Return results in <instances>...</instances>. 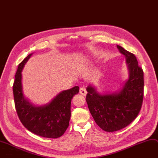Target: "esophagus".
<instances>
[{"label": "esophagus", "mask_w": 158, "mask_h": 158, "mask_svg": "<svg viewBox=\"0 0 158 158\" xmlns=\"http://www.w3.org/2000/svg\"><path fill=\"white\" fill-rule=\"evenodd\" d=\"M79 93L82 94V95H83V96H86V94H87L86 89H85V88H84V87L80 88Z\"/></svg>", "instance_id": "obj_1"}]
</instances>
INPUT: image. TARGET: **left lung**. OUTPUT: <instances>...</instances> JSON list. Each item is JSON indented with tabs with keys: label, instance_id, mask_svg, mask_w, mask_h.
<instances>
[{
	"label": "left lung",
	"instance_id": "obj_1",
	"mask_svg": "<svg viewBox=\"0 0 158 158\" xmlns=\"http://www.w3.org/2000/svg\"><path fill=\"white\" fill-rule=\"evenodd\" d=\"M127 60L130 76L123 89L117 93L98 94L88 86L86 102L92 116L102 130L112 132L127 127L137 116L143 99V72L136 56L117 46Z\"/></svg>",
	"mask_w": 158,
	"mask_h": 158
}]
</instances>
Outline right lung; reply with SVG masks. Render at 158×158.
Listing matches in <instances>:
<instances>
[{"label":"right lung","mask_w":158,"mask_h":158,"mask_svg":"<svg viewBox=\"0 0 158 158\" xmlns=\"http://www.w3.org/2000/svg\"><path fill=\"white\" fill-rule=\"evenodd\" d=\"M33 53L28 55L18 65L13 86L14 101L18 116L30 131L45 138L56 139L65 132L71 115L72 98L79 91V86L63 91L44 106L35 107L23 97L22 71Z\"/></svg>","instance_id":"1"}]
</instances>
